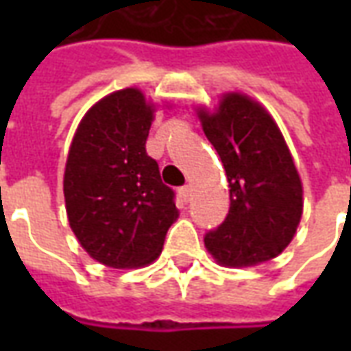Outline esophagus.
I'll return each mask as SVG.
<instances>
[{
  "mask_svg": "<svg viewBox=\"0 0 351 351\" xmlns=\"http://www.w3.org/2000/svg\"><path fill=\"white\" fill-rule=\"evenodd\" d=\"M178 193H180V197H182L184 203H188V201H190V195H191V188L190 186H184V188H180V190H178Z\"/></svg>",
  "mask_w": 351,
  "mask_h": 351,
  "instance_id": "obj_1",
  "label": "esophagus"
}]
</instances>
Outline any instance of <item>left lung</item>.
I'll list each match as a JSON object with an SVG mask.
<instances>
[{
	"label": "left lung",
	"instance_id": "8db88e82",
	"mask_svg": "<svg viewBox=\"0 0 351 351\" xmlns=\"http://www.w3.org/2000/svg\"><path fill=\"white\" fill-rule=\"evenodd\" d=\"M229 182V214L205 235L221 267H254L276 258L293 241L302 216V182L286 138L269 110L241 92L195 108Z\"/></svg>",
	"mask_w": 351,
	"mask_h": 351
}]
</instances>
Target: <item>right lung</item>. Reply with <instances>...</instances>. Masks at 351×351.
Segmentation results:
<instances>
[{"mask_svg": "<svg viewBox=\"0 0 351 351\" xmlns=\"http://www.w3.org/2000/svg\"><path fill=\"white\" fill-rule=\"evenodd\" d=\"M156 108L138 88L116 90L88 108L73 135L64 173L67 220L88 256L105 267L156 261L178 218L175 193L145 148Z\"/></svg>", "mask_w": 351, "mask_h": 351, "instance_id": "1", "label": "right lung"}]
</instances>
